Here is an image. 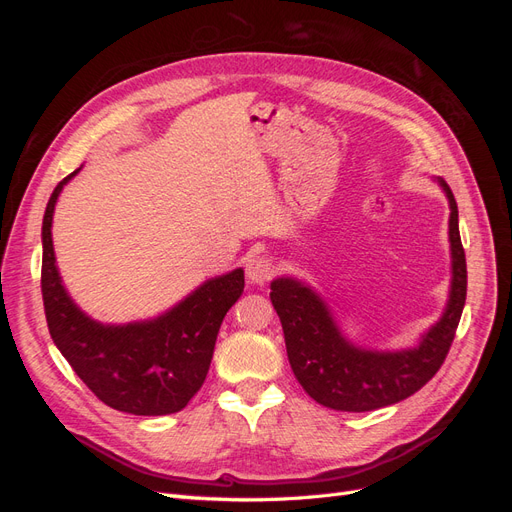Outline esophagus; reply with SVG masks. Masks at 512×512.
<instances>
[{
  "label": "esophagus",
  "mask_w": 512,
  "mask_h": 512,
  "mask_svg": "<svg viewBox=\"0 0 512 512\" xmlns=\"http://www.w3.org/2000/svg\"><path fill=\"white\" fill-rule=\"evenodd\" d=\"M245 273L250 282L265 284L275 275V262L267 256H254V258H250V262H247Z\"/></svg>",
  "instance_id": "obj_1"
}]
</instances>
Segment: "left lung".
I'll list each match as a JSON object with an SVG mask.
<instances>
[{
  "label": "left lung",
  "mask_w": 512,
  "mask_h": 512,
  "mask_svg": "<svg viewBox=\"0 0 512 512\" xmlns=\"http://www.w3.org/2000/svg\"><path fill=\"white\" fill-rule=\"evenodd\" d=\"M440 185L451 205L448 239L453 252V284L440 322L423 335L416 348L401 352L356 348L339 333L327 305L312 288L290 277L271 284V301L282 320L294 378L318 404L342 412L378 410L423 389L442 367L466 305L468 269L455 196L444 179Z\"/></svg>",
  "instance_id": "8db88e82"
}]
</instances>
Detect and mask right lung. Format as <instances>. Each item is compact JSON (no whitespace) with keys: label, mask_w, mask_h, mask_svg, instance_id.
I'll list each match as a JSON object with an SVG mask.
<instances>
[{"label":"right lung","mask_w":512,"mask_h":512,"mask_svg":"<svg viewBox=\"0 0 512 512\" xmlns=\"http://www.w3.org/2000/svg\"><path fill=\"white\" fill-rule=\"evenodd\" d=\"M76 173L57 183L42 220L40 286L49 333L106 406L138 416L179 412L207 378L222 320L245 286L243 269L205 282L156 320L104 327L87 318L61 286L51 239L57 196Z\"/></svg>","instance_id":"add662e5"}]
</instances>
